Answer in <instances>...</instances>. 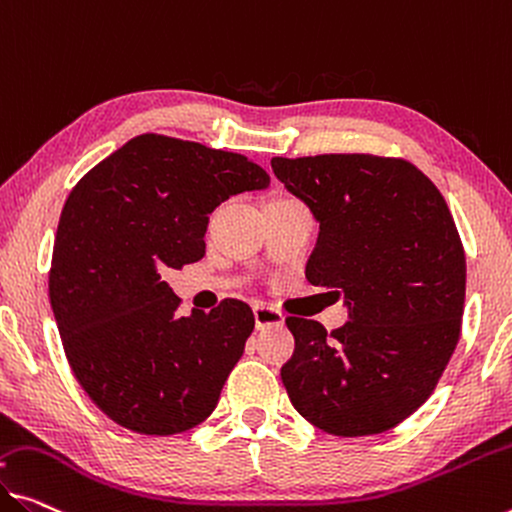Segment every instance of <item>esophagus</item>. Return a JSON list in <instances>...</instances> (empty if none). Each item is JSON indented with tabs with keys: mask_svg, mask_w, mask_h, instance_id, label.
Masks as SVG:
<instances>
[{
	"mask_svg": "<svg viewBox=\"0 0 512 512\" xmlns=\"http://www.w3.org/2000/svg\"><path fill=\"white\" fill-rule=\"evenodd\" d=\"M254 320H256L258 329L281 325L283 313L279 309H274V306H267L263 302H258V304H254Z\"/></svg>",
	"mask_w": 512,
	"mask_h": 512,
	"instance_id": "obj_1",
	"label": "esophagus"
}]
</instances>
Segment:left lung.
Returning a JSON list of instances; mask_svg holds the SVG:
<instances>
[{"instance_id":"8db88e82","label":"left lung","mask_w":512,"mask_h":512,"mask_svg":"<svg viewBox=\"0 0 512 512\" xmlns=\"http://www.w3.org/2000/svg\"><path fill=\"white\" fill-rule=\"evenodd\" d=\"M272 171L320 224L306 279L350 309L332 334L286 318L290 403L336 437L396 428L430 398L460 341L467 263L451 210L403 157H272Z\"/></svg>"}]
</instances>
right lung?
I'll return each instance as SVG.
<instances>
[{
    "instance_id": "1",
    "label": "right lung",
    "mask_w": 512,
    "mask_h": 512,
    "mask_svg": "<svg viewBox=\"0 0 512 512\" xmlns=\"http://www.w3.org/2000/svg\"><path fill=\"white\" fill-rule=\"evenodd\" d=\"M254 160L146 132L80 178L61 210L50 304L70 371L102 414L167 437L206 421L254 332L242 300L178 316L162 274L201 261L208 215L263 190Z\"/></svg>"
}]
</instances>
